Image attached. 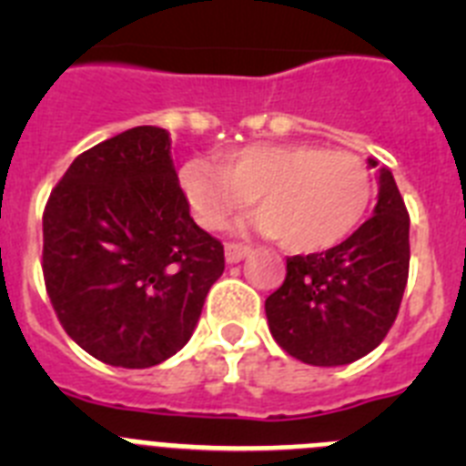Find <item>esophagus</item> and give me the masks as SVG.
I'll use <instances>...</instances> for the list:
<instances>
[{
	"mask_svg": "<svg viewBox=\"0 0 466 466\" xmlns=\"http://www.w3.org/2000/svg\"><path fill=\"white\" fill-rule=\"evenodd\" d=\"M249 252H252V249H249L247 245L228 242V245H226V263H240Z\"/></svg>",
	"mask_w": 466,
	"mask_h": 466,
	"instance_id": "obj_1",
	"label": "esophagus"
}]
</instances>
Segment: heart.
<instances>
[{"mask_svg":"<svg viewBox=\"0 0 466 466\" xmlns=\"http://www.w3.org/2000/svg\"><path fill=\"white\" fill-rule=\"evenodd\" d=\"M179 184L209 230L230 226L258 198L257 228L299 254L327 252L348 240L373 196L361 158L315 144H249L221 163L191 158Z\"/></svg>","mask_w":466,"mask_h":466,"instance_id":"obj_1","label":"heart"}]
</instances>
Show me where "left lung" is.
Instances as JSON below:
<instances>
[{"mask_svg":"<svg viewBox=\"0 0 466 466\" xmlns=\"http://www.w3.org/2000/svg\"><path fill=\"white\" fill-rule=\"evenodd\" d=\"M369 167L378 160L369 158ZM409 212L392 172L378 167L373 217L322 254L287 258L266 299L273 339L312 366H343L376 350L397 319L409 279Z\"/></svg>","mask_w":466,"mask_h":466,"instance_id":"obj_1","label":"left lung"}]
</instances>
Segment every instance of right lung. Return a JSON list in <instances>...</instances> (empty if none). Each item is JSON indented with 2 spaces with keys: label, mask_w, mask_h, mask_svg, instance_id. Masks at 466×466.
Instances as JSON below:
<instances>
[{
  "label": "right lung",
  "mask_w": 466,
  "mask_h": 466,
  "mask_svg": "<svg viewBox=\"0 0 466 466\" xmlns=\"http://www.w3.org/2000/svg\"><path fill=\"white\" fill-rule=\"evenodd\" d=\"M224 247L188 212L170 133L130 127L74 158L44 209V279L69 339L149 369L196 331Z\"/></svg>",
  "instance_id": "right-lung-1"
}]
</instances>
